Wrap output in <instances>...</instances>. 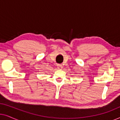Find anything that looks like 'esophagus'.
<instances>
[{
  "label": "esophagus",
  "mask_w": 120,
  "mask_h": 120,
  "mask_svg": "<svg viewBox=\"0 0 120 120\" xmlns=\"http://www.w3.org/2000/svg\"><path fill=\"white\" fill-rule=\"evenodd\" d=\"M57 68L58 69H62L63 68V66L62 65H57Z\"/></svg>",
  "instance_id": "obj_1"
}]
</instances>
